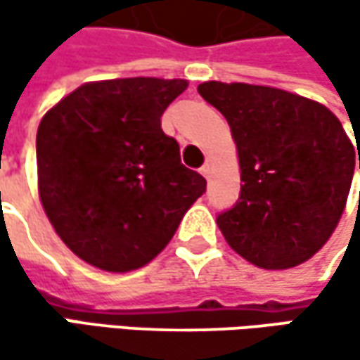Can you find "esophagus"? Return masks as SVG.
Masks as SVG:
<instances>
[{
  "label": "esophagus",
  "mask_w": 360,
  "mask_h": 360,
  "mask_svg": "<svg viewBox=\"0 0 360 360\" xmlns=\"http://www.w3.org/2000/svg\"><path fill=\"white\" fill-rule=\"evenodd\" d=\"M200 173H202V175H204V177L208 179V177H210V167H208V165H204V167L200 169Z\"/></svg>",
  "instance_id": "obj_1"
}]
</instances>
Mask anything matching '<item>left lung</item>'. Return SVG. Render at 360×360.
<instances>
[{
	"instance_id": "left-lung-1",
	"label": "left lung",
	"mask_w": 360,
	"mask_h": 360,
	"mask_svg": "<svg viewBox=\"0 0 360 360\" xmlns=\"http://www.w3.org/2000/svg\"><path fill=\"white\" fill-rule=\"evenodd\" d=\"M198 91L227 118L240 156V200L217 214L227 244L262 269L309 260L344 212L360 150L331 110L302 96L219 81Z\"/></svg>"
}]
</instances>
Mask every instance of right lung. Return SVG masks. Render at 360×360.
I'll return each mask as SVG.
<instances>
[{
	"instance_id": "1",
	"label": "right lung",
	"mask_w": 360,
	"mask_h": 360,
	"mask_svg": "<svg viewBox=\"0 0 360 360\" xmlns=\"http://www.w3.org/2000/svg\"><path fill=\"white\" fill-rule=\"evenodd\" d=\"M183 79L87 83L37 129L39 195L62 242L85 262L124 273L165 250L206 179L183 167L160 116Z\"/></svg>"
}]
</instances>
